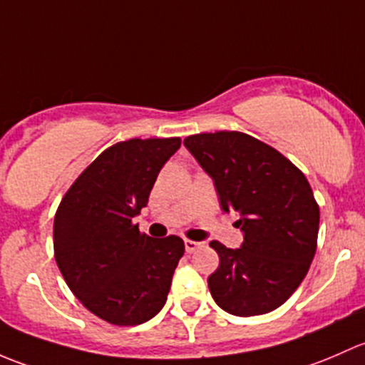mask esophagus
I'll use <instances>...</instances> for the list:
<instances>
[{"mask_svg": "<svg viewBox=\"0 0 365 365\" xmlns=\"http://www.w3.org/2000/svg\"><path fill=\"white\" fill-rule=\"evenodd\" d=\"M202 244L197 242V240H190V239H184V247H186L187 253H193V251H197L198 247H200Z\"/></svg>", "mask_w": 365, "mask_h": 365, "instance_id": "esophagus-1", "label": "esophagus"}]
</instances>
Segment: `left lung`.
Here are the masks:
<instances>
[{
	"label": "left lung",
	"instance_id": "obj_1",
	"mask_svg": "<svg viewBox=\"0 0 365 365\" xmlns=\"http://www.w3.org/2000/svg\"><path fill=\"white\" fill-rule=\"evenodd\" d=\"M184 145L212 178L225 212L244 232L239 250L217 240L220 267L209 276L217 306L257 317L287 302L317 253L320 207L306 175L279 151L240 131L197 133Z\"/></svg>",
	"mask_w": 365,
	"mask_h": 365
}]
</instances>
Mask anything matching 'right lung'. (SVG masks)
Listing matches in <instances>:
<instances>
[{"instance_id": "obj_1", "label": "right lung", "mask_w": 365, "mask_h": 365, "mask_svg": "<svg viewBox=\"0 0 365 365\" xmlns=\"http://www.w3.org/2000/svg\"><path fill=\"white\" fill-rule=\"evenodd\" d=\"M179 148V137L110 145L75 179L56 210V264L71 294L112 325L151 320L167 302L184 242L178 235L149 237L133 217Z\"/></svg>"}]
</instances>
